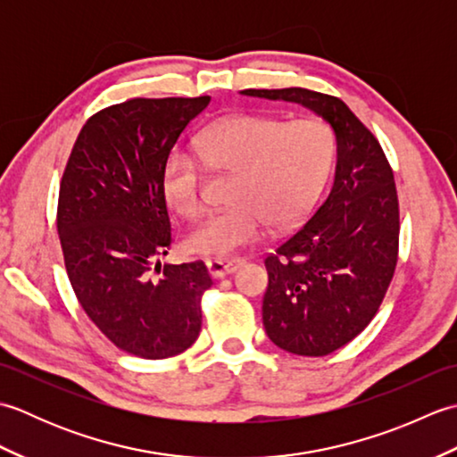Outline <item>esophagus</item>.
<instances>
[{
	"instance_id": "esophagus-1",
	"label": "esophagus",
	"mask_w": 457,
	"mask_h": 457,
	"mask_svg": "<svg viewBox=\"0 0 457 457\" xmlns=\"http://www.w3.org/2000/svg\"><path fill=\"white\" fill-rule=\"evenodd\" d=\"M245 261L244 259H229V261H223V259H210L206 261V267H208V273L213 278H221L226 275L236 273L239 267H244Z\"/></svg>"
}]
</instances>
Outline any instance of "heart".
I'll list each match as a JSON object with an SVG mask.
<instances>
[{
    "instance_id": "1",
    "label": "heart",
    "mask_w": 457,
    "mask_h": 457,
    "mask_svg": "<svg viewBox=\"0 0 457 457\" xmlns=\"http://www.w3.org/2000/svg\"><path fill=\"white\" fill-rule=\"evenodd\" d=\"M213 170L236 172L229 202L184 237L188 253L226 259L263 237L267 223L285 228L314 206L334 159V135L314 118L280 121L269 115H234L212 125L198 141ZM170 153L161 172L164 200L182 218L204 208V164Z\"/></svg>"
}]
</instances>
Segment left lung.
<instances>
[{
    "mask_svg": "<svg viewBox=\"0 0 457 457\" xmlns=\"http://www.w3.org/2000/svg\"><path fill=\"white\" fill-rule=\"evenodd\" d=\"M300 104L336 135L328 198L265 259L263 326L288 353L322 357L361 334L381 306L399 255V198L375 135L334 96L306 88L244 90Z\"/></svg>",
    "mask_w": 457,
    "mask_h": 457,
    "instance_id": "8db88e82",
    "label": "left lung"
}]
</instances>
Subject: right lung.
I'll use <instances>...</instances> for the list:
<instances>
[{
  "instance_id": "right-lung-1",
  "label": "right lung",
  "mask_w": 457,
  "mask_h": 457,
  "mask_svg": "<svg viewBox=\"0 0 457 457\" xmlns=\"http://www.w3.org/2000/svg\"><path fill=\"white\" fill-rule=\"evenodd\" d=\"M200 98H133L98 112L76 139L58 192L56 228L84 312L123 352L182 353L200 334L202 261L161 267L170 221L161 172L180 133L208 108ZM162 270L153 279L152 265Z\"/></svg>"
}]
</instances>
